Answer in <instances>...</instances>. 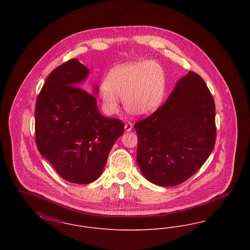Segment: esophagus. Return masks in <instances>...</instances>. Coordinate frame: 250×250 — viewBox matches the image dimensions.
<instances>
[{
	"label": "esophagus",
	"instance_id": "34e87169",
	"mask_svg": "<svg viewBox=\"0 0 250 250\" xmlns=\"http://www.w3.org/2000/svg\"><path fill=\"white\" fill-rule=\"evenodd\" d=\"M125 131L132 130V128H133V125H132V123H130V122H127V123L125 125Z\"/></svg>",
	"mask_w": 250,
	"mask_h": 250
}]
</instances>
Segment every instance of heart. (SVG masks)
<instances>
[{"instance_id": "b5f03b06", "label": "heart", "mask_w": 250, "mask_h": 250, "mask_svg": "<svg viewBox=\"0 0 250 250\" xmlns=\"http://www.w3.org/2000/svg\"><path fill=\"white\" fill-rule=\"evenodd\" d=\"M166 74L155 62H137L112 68L106 77L101 98L109 113L118 109V97L125 108L135 116L154 112L166 94Z\"/></svg>"}]
</instances>
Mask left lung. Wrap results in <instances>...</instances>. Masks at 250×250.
I'll list each match as a JSON object with an SVG mask.
<instances>
[{
    "label": "left lung",
    "mask_w": 250,
    "mask_h": 250,
    "mask_svg": "<svg viewBox=\"0 0 250 250\" xmlns=\"http://www.w3.org/2000/svg\"><path fill=\"white\" fill-rule=\"evenodd\" d=\"M134 127L137 163L145 178L160 187L177 186L195 174L214 149V97L202 77L189 71L166 102Z\"/></svg>",
    "instance_id": "left-lung-1"
}]
</instances>
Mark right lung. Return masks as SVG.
Returning a JSON list of instances; mask_svg holds the SVG:
<instances>
[{
	"mask_svg": "<svg viewBox=\"0 0 250 250\" xmlns=\"http://www.w3.org/2000/svg\"><path fill=\"white\" fill-rule=\"evenodd\" d=\"M88 72L76 58L56 67L37 96L35 110L38 151L62 178L82 185L101 175L125 129L121 120L98 111L95 95L77 86Z\"/></svg>",
	"mask_w": 250,
	"mask_h": 250,
	"instance_id": "1",
	"label": "right lung"
}]
</instances>
